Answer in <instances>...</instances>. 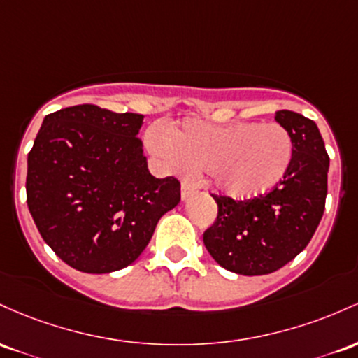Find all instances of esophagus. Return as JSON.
<instances>
[{
    "mask_svg": "<svg viewBox=\"0 0 358 358\" xmlns=\"http://www.w3.org/2000/svg\"><path fill=\"white\" fill-rule=\"evenodd\" d=\"M194 189H196V184L192 182V180L184 179L182 182H180V198L187 199L192 194V191H194Z\"/></svg>",
    "mask_w": 358,
    "mask_h": 358,
    "instance_id": "1",
    "label": "esophagus"
}]
</instances>
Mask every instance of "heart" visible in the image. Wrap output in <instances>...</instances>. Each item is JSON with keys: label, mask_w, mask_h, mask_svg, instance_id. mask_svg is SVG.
Instances as JSON below:
<instances>
[{"label": "heart", "mask_w": 358, "mask_h": 358, "mask_svg": "<svg viewBox=\"0 0 358 358\" xmlns=\"http://www.w3.org/2000/svg\"><path fill=\"white\" fill-rule=\"evenodd\" d=\"M147 143L169 166L204 171L215 189L236 201L274 189L292 160L291 135L277 123L215 125L186 118L169 127L166 138L148 131Z\"/></svg>", "instance_id": "b5f03b06"}]
</instances>
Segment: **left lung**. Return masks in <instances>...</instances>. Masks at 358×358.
Wrapping results in <instances>:
<instances>
[{"instance_id": "1", "label": "left lung", "mask_w": 358, "mask_h": 358, "mask_svg": "<svg viewBox=\"0 0 358 358\" xmlns=\"http://www.w3.org/2000/svg\"><path fill=\"white\" fill-rule=\"evenodd\" d=\"M275 120L292 140L291 166L280 182L247 201L213 194L218 216L203 242L235 274L264 275L286 266L306 248L324 211L330 157L318 127L289 110L275 111Z\"/></svg>"}]
</instances>
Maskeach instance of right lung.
Listing matches in <instances>:
<instances>
[{
  "mask_svg": "<svg viewBox=\"0 0 358 358\" xmlns=\"http://www.w3.org/2000/svg\"><path fill=\"white\" fill-rule=\"evenodd\" d=\"M143 115L78 104L47 115L28 154L27 204L40 235L67 266L108 274L145 250L180 201L174 176L148 172Z\"/></svg>",
  "mask_w": 358,
  "mask_h": 358,
  "instance_id": "obj_1",
  "label": "right lung"
}]
</instances>
